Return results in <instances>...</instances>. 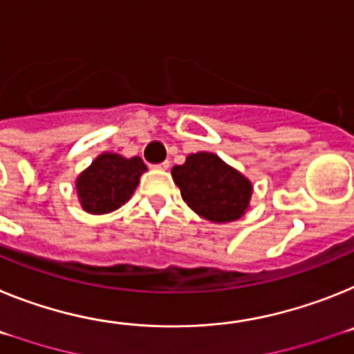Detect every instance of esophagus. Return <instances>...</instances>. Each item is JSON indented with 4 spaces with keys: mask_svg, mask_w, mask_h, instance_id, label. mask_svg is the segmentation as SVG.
<instances>
[{
    "mask_svg": "<svg viewBox=\"0 0 354 354\" xmlns=\"http://www.w3.org/2000/svg\"><path fill=\"white\" fill-rule=\"evenodd\" d=\"M169 167H171V162H169V160H165V162H162V164L155 165V169H160V171H167Z\"/></svg>",
    "mask_w": 354,
    "mask_h": 354,
    "instance_id": "esophagus-1",
    "label": "esophagus"
}]
</instances>
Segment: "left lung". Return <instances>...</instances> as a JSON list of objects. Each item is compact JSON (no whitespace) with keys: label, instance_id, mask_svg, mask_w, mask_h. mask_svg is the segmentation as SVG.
I'll list each match as a JSON object with an SVG mask.
<instances>
[{"label":"left lung","instance_id":"left-lung-1","mask_svg":"<svg viewBox=\"0 0 354 354\" xmlns=\"http://www.w3.org/2000/svg\"><path fill=\"white\" fill-rule=\"evenodd\" d=\"M171 174L183 201L203 219L232 223L250 210L253 183L215 153H190Z\"/></svg>","mask_w":354,"mask_h":354}]
</instances>
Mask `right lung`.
<instances>
[{
  "instance_id": "add662e5",
  "label": "right lung",
  "mask_w": 354,
  "mask_h": 354,
  "mask_svg": "<svg viewBox=\"0 0 354 354\" xmlns=\"http://www.w3.org/2000/svg\"><path fill=\"white\" fill-rule=\"evenodd\" d=\"M147 171L140 156L101 153L76 178L78 201L87 214L103 215L118 210L130 201L140 176Z\"/></svg>"
}]
</instances>
